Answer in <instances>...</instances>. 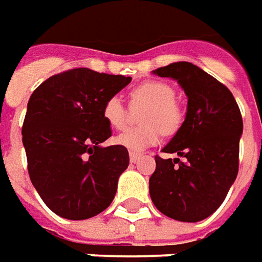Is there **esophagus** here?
Returning a JSON list of instances; mask_svg holds the SVG:
<instances>
[{"label":"esophagus","instance_id":"34e87169","mask_svg":"<svg viewBox=\"0 0 262 262\" xmlns=\"http://www.w3.org/2000/svg\"><path fill=\"white\" fill-rule=\"evenodd\" d=\"M141 154H137V152H129V161L131 162H137L140 160Z\"/></svg>","mask_w":262,"mask_h":262}]
</instances>
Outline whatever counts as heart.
I'll return each instance as SVG.
<instances>
[{
    "instance_id": "1",
    "label": "heart",
    "mask_w": 262,
    "mask_h": 262,
    "mask_svg": "<svg viewBox=\"0 0 262 262\" xmlns=\"http://www.w3.org/2000/svg\"><path fill=\"white\" fill-rule=\"evenodd\" d=\"M131 105H147L140 128H128L115 142L131 152H141L155 145L161 131L174 134L184 121L183 108L176 101V90L164 81H147L129 93ZM102 117L111 128L121 129L127 124V108L118 97H110L102 105Z\"/></svg>"
}]
</instances>
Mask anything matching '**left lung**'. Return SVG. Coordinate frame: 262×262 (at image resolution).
<instances>
[{"instance_id":"8db88e82","label":"left lung","mask_w":262,"mask_h":262,"mask_svg":"<svg viewBox=\"0 0 262 262\" xmlns=\"http://www.w3.org/2000/svg\"><path fill=\"white\" fill-rule=\"evenodd\" d=\"M158 77L177 79L188 98L183 125L155 157L149 195L164 215L196 223L223 204L238 174L243 117L231 91L191 62L180 61L157 68Z\"/></svg>"}]
</instances>
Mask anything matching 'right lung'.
Instances as JSON below:
<instances>
[{"label":"right lung","instance_id":"add662e5","mask_svg":"<svg viewBox=\"0 0 262 262\" xmlns=\"http://www.w3.org/2000/svg\"><path fill=\"white\" fill-rule=\"evenodd\" d=\"M129 82L74 68L45 79L30 97L23 125L28 174L59 217L86 220L113 203L129 157L121 145H100L111 137L102 105Z\"/></svg>","mask_w":262,"mask_h":262}]
</instances>
